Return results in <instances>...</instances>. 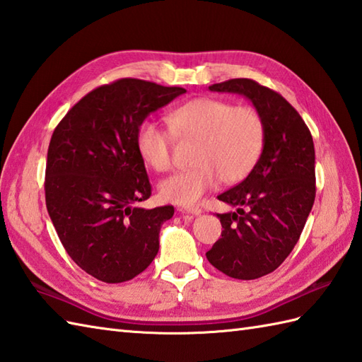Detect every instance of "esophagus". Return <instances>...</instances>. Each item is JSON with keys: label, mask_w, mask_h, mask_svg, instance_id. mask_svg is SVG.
Returning a JSON list of instances; mask_svg holds the SVG:
<instances>
[{"label": "esophagus", "mask_w": 362, "mask_h": 362, "mask_svg": "<svg viewBox=\"0 0 362 362\" xmlns=\"http://www.w3.org/2000/svg\"><path fill=\"white\" fill-rule=\"evenodd\" d=\"M183 214H193V216H199L202 213V210L199 206H187V209H180L179 210Z\"/></svg>", "instance_id": "esophagus-1"}]
</instances>
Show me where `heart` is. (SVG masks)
Returning <instances> with one entry per match:
<instances>
[{
	"label": "heart",
	"mask_w": 362,
	"mask_h": 362,
	"mask_svg": "<svg viewBox=\"0 0 362 362\" xmlns=\"http://www.w3.org/2000/svg\"><path fill=\"white\" fill-rule=\"evenodd\" d=\"M168 130L146 119L136 129L138 156L157 173L173 165V138L194 143L188 171L158 185L160 197L177 205H194L222 180L241 182L255 168L264 146V121L257 109L218 98H196L166 115Z\"/></svg>",
	"instance_id": "b5f03b06"
}]
</instances>
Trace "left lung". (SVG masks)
<instances>
[{
	"label": "left lung",
	"mask_w": 362,
	"mask_h": 362,
	"mask_svg": "<svg viewBox=\"0 0 362 362\" xmlns=\"http://www.w3.org/2000/svg\"><path fill=\"white\" fill-rule=\"evenodd\" d=\"M247 98L264 121L255 168L218 196L235 211L218 214L222 233L206 259L226 275L255 280L274 272L294 249L316 197V156L310 129L286 99L252 79L209 87Z\"/></svg>",
	"instance_id": "1"
}]
</instances>
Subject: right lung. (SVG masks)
<instances>
[{"label":"right lung","instance_id":"add662e5","mask_svg":"<svg viewBox=\"0 0 362 362\" xmlns=\"http://www.w3.org/2000/svg\"><path fill=\"white\" fill-rule=\"evenodd\" d=\"M183 93L182 87L119 79L90 91L54 130L46 209L68 255L98 280H132L157 255L160 227L174 206L135 205L151 196L135 134L152 112Z\"/></svg>","mask_w":362,"mask_h":362}]
</instances>
